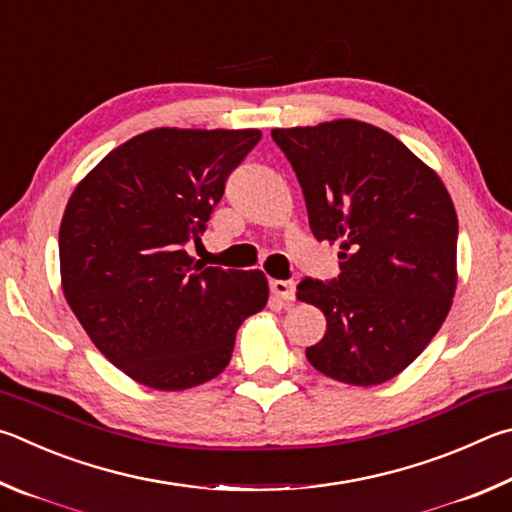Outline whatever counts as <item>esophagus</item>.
<instances>
[{"instance_id": "esophagus-1", "label": "esophagus", "mask_w": 512, "mask_h": 512, "mask_svg": "<svg viewBox=\"0 0 512 512\" xmlns=\"http://www.w3.org/2000/svg\"><path fill=\"white\" fill-rule=\"evenodd\" d=\"M270 290L274 297H279L283 301H294L297 299V285L292 281H272L270 283Z\"/></svg>"}]
</instances>
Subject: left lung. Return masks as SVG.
Here are the masks:
<instances>
[{
	"instance_id": "left-lung-1",
	"label": "left lung",
	"mask_w": 512,
	"mask_h": 512,
	"mask_svg": "<svg viewBox=\"0 0 512 512\" xmlns=\"http://www.w3.org/2000/svg\"><path fill=\"white\" fill-rule=\"evenodd\" d=\"M317 240L339 242L337 281L299 283L328 330L306 357L355 387L396 378L443 326L456 292V211L441 177L393 134L355 119L274 128Z\"/></svg>"
}]
</instances>
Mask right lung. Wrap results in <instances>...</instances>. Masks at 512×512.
Wrapping results in <instances>:
<instances>
[{"label": "right lung", "instance_id": "right-lung-1", "mask_svg": "<svg viewBox=\"0 0 512 512\" xmlns=\"http://www.w3.org/2000/svg\"><path fill=\"white\" fill-rule=\"evenodd\" d=\"M261 130L155 128L80 179L60 222V283L94 346L134 382L193 389L231 360L242 321L265 308L261 270H220L184 249L206 231L224 182Z\"/></svg>", "mask_w": 512, "mask_h": 512}]
</instances>
